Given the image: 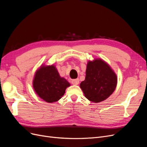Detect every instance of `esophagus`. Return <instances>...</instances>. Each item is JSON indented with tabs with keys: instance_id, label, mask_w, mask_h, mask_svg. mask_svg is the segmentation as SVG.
<instances>
[{
	"instance_id": "34e87169",
	"label": "esophagus",
	"mask_w": 147,
	"mask_h": 147,
	"mask_svg": "<svg viewBox=\"0 0 147 147\" xmlns=\"http://www.w3.org/2000/svg\"><path fill=\"white\" fill-rule=\"evenodd\" d=\"M71 83L73 84H74V85H78V84L79 83V79H76L72 80Z\"/></svg>"
}]
</instances>
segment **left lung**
I'll return each instance as SVG.
<instances>
[{
	"label": "left lung",
	"mask_w": 147,
	"mask_h": 147,
	"mask_svg": "<svg viewBox=\"0 0 147 147\" xmlns=\"http://www.w3.org/2000/svg\"><path fill=\"white\" fill-rule=\"evenodd\" d=\"M117 76L109 64L101 58L88 62L85 80L80 87L90 101L98 103L109 98L115 89Z\"/></svg>",
	"instance_id": "obj_1"
}]
</instances>
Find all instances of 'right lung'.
I'll return each instance as SVG.
<instances>
[{"instance_id": "obj_1", "label": "right lung", "mask_w": 147, "mask_h": 147, "mask_svg": "<svg viewBox=\"0 0 147 147\" xmlns=\"http://www.w3.org/2000/svg\"><path fill=\"white\" fill-rule=\"evenodd\" d=\"M69 86L70 83L61 78L53 64H42L36 70L33 80V87L36 94L48 103L58 101Z\"/></svg>"}]
</instances>
